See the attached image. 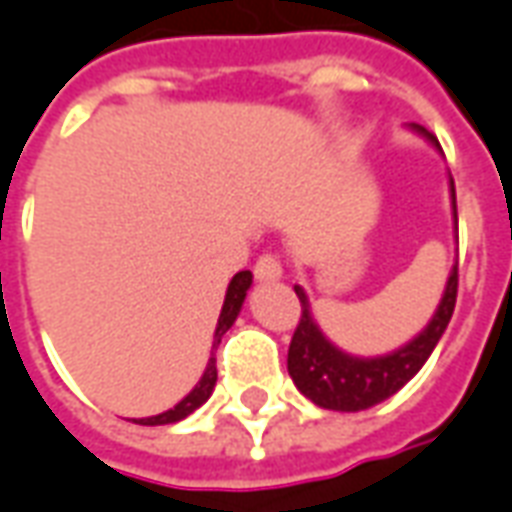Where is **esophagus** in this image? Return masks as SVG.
I'll return each instance as SVG.
<instances>
[{
	"label": "esophagus",
	"mask_w": 512,
	"mask_h": 512,
	"mask_svg": "<svg viewBox=\"0 0 512 512\" xmlns=\"http://www.w3.org/2000/svg\"><path fill=\"white\" fill-rule=\"evenodd\" d=\"M253 275L259 278V281H278L281 275H284V267L281 262L275 259V256H259V262L253 264Z\"/></svg>",
	"instance_id": "obj_1"
}]
</instances>
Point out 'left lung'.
Here are the masks:
<instances>
[{
	"mask_svg": "<svg viewBox=\"0 0 512 512\" xmlns=\"http://www.w3.org/2000/svg\"><path fill=\"white\" fill-rule=\"evenodd\" d=\"M413 132L422 134L427 143L436 148L438 140L430 132H424L422 126H411ZM449 198H452V220L458 228V204H455V181L449 176ZM297 297H300V322L297 331L289 344V358H286V369L295 380L297 391L308 397L314 405H320L325 411H366L378 402L389 400L391 394L408 383V380L419 372L430 353L436 350L438 339L447 331L452 311H455V297H458V262L449 270L444 295L438 303L436 314L424 325L422 331L413 336L411 342L402 344L397 350L386 355H375V358H361V355H350L339 350L336 344L320 331V325L314 322L311 314V303L303 286H295Z\"/></svg>",
	"mask_w": 512,
	"mask_h": 512,
	"instance_id": "obj_1",
	"label": "left lung"
}]
</instances>
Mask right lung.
Returning <instances> with one entry per match:
<instances>
[{
    "label": "right lung",
    "instance_id": "right-lung-1",
    "mask_svg": "<svg viewBox=\"0 0 512 512\" xmlns=\"http://www.w3.org/2000/svg\"><path fill=\"white\" fill-rule=\"evenodd\" d=\"M250 284H253V273L250 270H242L231 278V284L226 289V300H223V308H220V317H217V328H215V342H212V350H217V344L223 339V333L237 322L239 311H242V303H245V295H248ZM217 383V361L215 353L209 358V364H206L204 375L201 380L195 383V389L184 397L181 402H176L170 411L157 413V416H146V419H134L137 424H148V427H157V424H176L181 419H187L192 411H198L201 405H204L209 397H212V391H215Z\"/></svg>",
    "mask_w": 512,
    "mask_h": 512
}]
</instances>
